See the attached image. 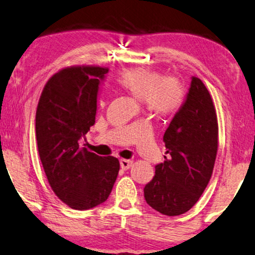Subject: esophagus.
I'll return each instance as SVG.
<instances>
[{"mask_svg": "<svg viewBox=\"0 0 255 255\" xmlns=\"http://www.w3.org/2000/svg\"><path fill=\"white\" fill-rule=\"evenodd\" d=\"M120 164H121V168L123 169V170H128V169L131 168L132 161H130V160H124V158H122V160L120 161Z\"/></svg>", "mask_w": 255, "mask_h": 255, "instance_id": "1", "label": "esophagus"}]
</instances>
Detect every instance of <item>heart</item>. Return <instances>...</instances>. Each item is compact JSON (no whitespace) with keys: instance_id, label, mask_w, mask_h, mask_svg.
Returning <instances> with one entry per match:
<instances>
[{"instance_id":"obj_1","label":"heart","mask_w":255,"mask_h":255,"mask_svg":"<svg viewBox=\"0 0 255 255\" xmlns=\"http://www.w3.org/2000/svg\"><path fill=\"white\" fill-rule=\"evenodd\" d=\"M117 84L158 117L176 114L185 100V92L178 80L164 78L156 70L142 66L124 70L117 77Z\"/></svg>"}]
</instances>
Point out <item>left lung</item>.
I'll use <instances>...</instances> for the list:
<instances>
[{
    "instance_id": "8db88e82",
    "label": "left lung",
    "mask_w": 255,
    "mask_h": 255,
    "mask_svg": "<svg viewBox=\"0 0 255 255\" xmlns=\"http://www.w3.org/2000/svg\"><path fill=\"white\" fill-rule=\"evenodd\" d=\"M215 107L207 88L192 77L185 101L164 132L168 154L155 165V175L143 189L145 200L163 215L190 210L207 187L219 145Z\"/></svg>"
}]
</instances>
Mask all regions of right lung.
<instances>
[{
  "instance_id": "add662e5",
  "label": "right lung",
  "mask_w": 255,
  "mask_h": 255,
  "mask_svg": "<svg viewBox=\"0 0 255 255\" xmlns=\"http://www.w3.org/2000/svg\"><path fill=\"white\" fill-rule=\"evenodd\" d=\"M107 72L100 66L61 70L47 82L36 108V142L47 179L55 194L77 210L103 204L120 171L116 157L99 156L83 143L95 124Z\"/></svg>"
}]
</instances>
